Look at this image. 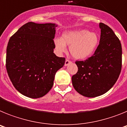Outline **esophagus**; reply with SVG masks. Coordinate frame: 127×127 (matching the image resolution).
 Wrapping results in <instances>:
<instances>
[{
	"label": "esophagus",
	"mask_w": 127,
	"mask_h": 127,
	"mask_svg": "<svg viewBox=\"0 0 127 127\" xmlns=\"http://www.w3.org/2000/svg\"><path fill=\"white\" fill-rule=\"evenodd\" d=\"M71 62H72L70 61V60H68V59H66L65 62V66L68 65H69V64H70V63H71Z\"/></svg>",
	"instance_id": "1"
}]
</instances>
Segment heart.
<instances>
[{
	"mask_svg": "<svg viewBox=\"0 0 127 127\" xmlns=\"http://www.w3.org/2000/svg\"><path fill=\"white\" fill-rule=\"evenodd\" d=\"M98 42V37L94 32L86 29L67 31L62 38L56 37L54 44L58 53L65 52L66 45L69 46L71 55L77 60L88 58L94 52Z\"/></svg>",
	"mask_w": 127,
	"mask_h": 127,
	"instance_id": "obj_1",
	"label": "heart"
}]
</instances>
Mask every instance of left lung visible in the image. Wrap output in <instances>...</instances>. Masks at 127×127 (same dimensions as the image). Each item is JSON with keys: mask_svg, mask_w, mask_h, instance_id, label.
I'll list each match as a JSON object with an SVG mask.
<instances>
[{"mask_svg": "<svg viewBox=\"0 0 127 127\" xmlns=\"http://www.w3.org/2000/svg\"><path fill=\"white\" fill-rule=\"evenodd\" d=\"M99 44L95 53L85 61H76L78 70L72 77L74 89L86 97L103 95L115 84L122 70V48L113 30L100 23Z\"/></svg>", "mask_w": 127, "mask_h": 127, "instance_id": "left-lung-1", "label": "left lung"}]
</instances>
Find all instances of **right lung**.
I'll list each match as a JSON object with an SVG mask.
<instances>
[{"label": "right lung", "mask_w": 127, "mask_h": 127, "mask_svg": "<svg viewBox=\"0 0 127 127\" xmlns=\"http://www.w3.org/2000/svg\"><path fill=\"white\" fill-rule=\"evenodd\" d=\"M55 23L29 22L10 38L5 66L14 88L26 97L40 98L53 85L55 76L65 58L53 53Z\"/></svg>", "instance_id": "add662e5"}]
</instances>
